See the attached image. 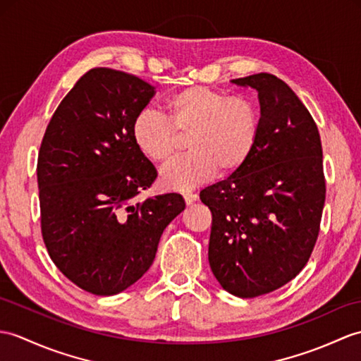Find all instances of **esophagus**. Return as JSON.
<instances>
[{"instance_id":"obj_1","label":"esophagus","mask_w":361,"mask_h":361,"mask_svg":"<svg viewBox=\"0 0 361 361\" xmlns=\"http://www.w3.org/2000/svg\"><path fill=\"white\" fill-rule=\"evenodd\" d=\"M183 198H184V201H186V204H188V206H190V204H194L195 201L198 200V195H197V194H194V192H184V194H183Z\"/></svg>"}]
</instances>
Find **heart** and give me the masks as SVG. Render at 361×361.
I'll return each instance as SVG.
<instances>
[{
  "mask_svg": "<svg viewBox=\"0 0 361 361\" xmlns=\"http://www.w3.org/2000/svg\"><path fill=\"white\" fill-rule=\"evenodd\" d=\"M166 116L152 109L141 111L132 123V140L142 157L157 164L177 152L186 137L189 154L166 164L161 184L188 190L206 183L219 169L237 172L252 154L258 138V111L245 97H228L221 90L190 86L177 90L164 103Z\"/></svg>",
  "mask_w": 361,
  "mask_h": 361,
  "instance_id": "obj_1",
  "label": "heart"
}]
</instances>
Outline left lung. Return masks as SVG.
<instances>
[{
  "mask_svg": "<svg viewBox=\"0 0 361 361\" xmlns=\"http://www.w3.org/2000/svg\"><path fill=\"white\" fill-rule=\"evenodd\" d=\"M258 94L259 129L237 172L207 186L209 264L224 290L254 298L300 274L320 229L326 184L320 133L305 104L271 73L231 81Z\"/></svg>",
  "mask_w": 361,
  "mask_h": 361,
  "instance_id": "obj_1",
  "label": "left lung"
}]
</instances>
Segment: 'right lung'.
<instances>
[{"label":"right lung","mask_w":361,"mask_h":361,"mask_svg":"<svg viewBox=\"0 0 361 361\" xmlns=\"http://www.w3.org/2000/svg\"><path fill=\"white\" fill-rule=\"evenodd\" d=\"M154 94L130 73L90 69L56 107L41 142L46 247L58 269L90 294L115 295L138 281L163 231L186 207L180 194L135 201L158 175L132 140L133 118Z\"/></svg>","instance_id":"right-lung-1"}]
</instances>
